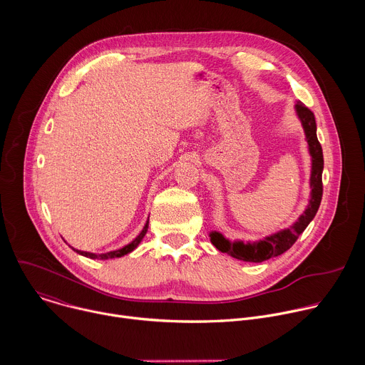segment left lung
<instances>
[{"label":"left lung","instance_id":"8db88e82","mask_svg":"<svg viewBox=\"0 0 365 365\" xmlns=\"http://www.w3.org/2000/svg\"><path fill=\"white\" fill-rule=\"evenodd\" d=\"M298 117L301 118L302 128L305 130L307 142L309 146V153L312 156V172H311V199L305 212L299 219L288 229H284L278 233L267 236L264 240L254 242V244H244V242H229L219 232L210 233V242L215 248L220 252H226L232 258L245 261V262H262L269 258H275L288 251L298 239V236L305 230L309 222L318 212L321 199H322V169H324V156L322 148L317 138V123L314 113L302 103L297 101L295 104Z\"/></svg>","mask_w":365,"mask_h":365}]
</instances>
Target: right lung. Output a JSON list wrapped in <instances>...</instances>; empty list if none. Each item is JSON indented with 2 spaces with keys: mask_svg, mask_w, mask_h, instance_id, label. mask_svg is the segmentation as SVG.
I'll return each instance as SVG.
<instances>
[{
  "mask_svg": "<svg viewBox=\"0 0 365 365\" xmlns=\"http://www.w3.org/2000/svg\"><path fill=\"white\" fill-rule=\"evenodd\" d=\"M148 227H149V219H148V222H146L143 230L140 232V235H139L133 242H130L129 245H126L125 248H121V250H117V251H111V252H107V254H98V255H97V254L83 252V251H78V250H74V248H73V250H74L77 254H80V255H83V257H87V258H90V259H111V258H120V257L130 254L133 250L138 248V245L140 244L142 239L145 237V235H146V232H148Z\"/></svg>",
  "mask_w": 365,
  "mask_h": 365,
  "instance_id": "1",
  "label": "right lung"
}]
</instances>
